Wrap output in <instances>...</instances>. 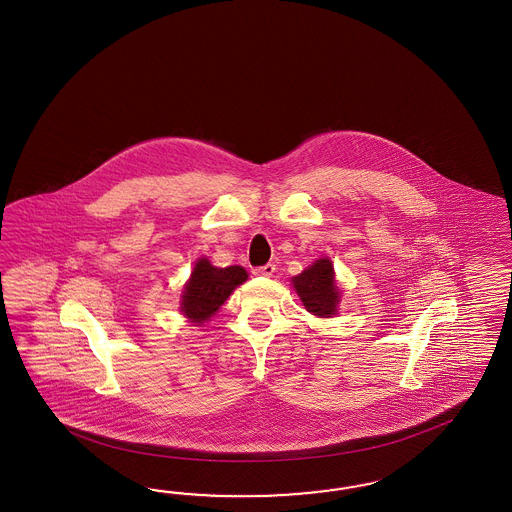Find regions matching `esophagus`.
<instances>
[{
  "mask_svg": "<svg viewBox=\"0 0 512 512\" xmlns=\"http://www.w3.org/2000/svg\"><path fill=\"white\" fill-rule=\"evenodd\" d=\"M274 272H276V264L272 263L264 264V266H259V268L253 270V274H257V276H272Z\"/></svg>",
  "mask_w": 512,
  "mask_h": 512,
  "instance_id": "obj_1",
  "label": "esophagus"
}]
</instances>
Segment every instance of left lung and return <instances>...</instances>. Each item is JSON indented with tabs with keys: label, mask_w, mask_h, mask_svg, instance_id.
Masks as SVG:
<instances>
[{
	"label": "left lung",
	"mask_w": 512,
	"mask_h": 512,
	"mask_svg": "<svg viewBox=\"0 0 512 512\" xmlns=\"http://www.w3.org/2000/svg\"><path fill=\"white\" fill-rule=\"evenodd\" d=\"M293 285L306 310L313 315L330 317L336 313L340 295L334 283V268L328 259H319L311 264L308 270L293 278Z\"/></svg>",
	"instance_id": "obj_1"
}]
</instances>
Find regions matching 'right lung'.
Instances as JSON below:
<instances>
[{"instance_id":"obj_1","label":"right lung","mask_w":512,"mask_h":512,"mask_svg":"<svg viewBox=\"0 0 512 512\" xmlns=\"http://www.w3.org/2000/svg\"><path fill=\"white\" fill-rule=\"evenodd\" d=\"M248 279L242 266L216 268L208 259L195 264L191 279L187 281L182 311L191 321L202 323L216 313L234 289Z\"/></svg>"}]
</instances>
